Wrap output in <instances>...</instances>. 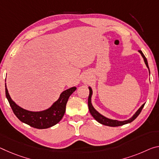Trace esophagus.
<instances>
[{"mask_svg":"<svg viewBox=\"0 0 159 159\" xmlns=\"http://www.w3.org/2000/svg\"><path fill=\"white\" fill-rule=\"evenodd\" d=\"M90 79V76L88 74H85L83 75V76H82V80L84 82L88 81V80H89Z\"/></svg>","mask_w":159,"mask_h":159,"instance_id":"esophagus-1","label":"esophagus"}]
</instances>
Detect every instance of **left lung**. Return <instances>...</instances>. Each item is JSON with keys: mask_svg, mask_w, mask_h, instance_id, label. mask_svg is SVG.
Segmentation results:
<instances>
[{"mask_svg": "<svg viewBox=\"0 0 159 159\" xmlns=\"http://www.w3.org/2000/svg\"><path fill=\"white\" fill-rule=\"evenodd\" d=\"M139 52L141 55H142V57L143 59V61H144V62H145V64L147 65V66L148 69V70H149V68H148L147 58L145 57V56L143 55V54L142 53V52L141 51V50H139ZM149 74H150V70H149ZM89 89L90 90V93H89V100H88V103H89V109L90 113L91 114L93 117H94V119L96 121H98L99 123H100V124L106 125V126H109V127H118V126H122V125H124L126 124H128V123L132 122V121H134L136 118L138 117V115L140 114V112H142V110L143 109V107L145 105V104H143L142 106L139 108V110H137V111L135 112V114L133 115L132 117L129 118V120H124V121L111 120V119H109V118L105 117V116L102 115L101 114H100V113L98 112L94 107H93L92 103H91V97L93 95V90L90 87H89Z\"/></svg>", "mask_w": 159, "mask_h": 159, "instance_id": "left-lung-1", "label": "left lung"}]
</instances>
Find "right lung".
I'll return each instance as SVG.
<instances>
[{"instance_id":"add662e5","label":"right lung","mask_w":159,"mask_h":159,"mask_svg":"<svg viewBox=\"0 0 159 159\" xmlns=\"http://www.w3.org/2000/svg\"><path fill=\"white\" fill-rule=\"evenodd\" d=\"M75 90L76 87H72L63 91L59 99L48 109L39 112H32L18 106L11 99L6 84V95L14 114L21 122L37 129H47L60 122L66 111L69 98Z\"/></svg>"}]
</instances>
